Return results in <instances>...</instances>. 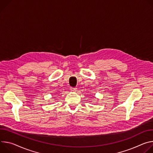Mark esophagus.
I'll return each mask as SVG.
<instances>
[{
  "label": "esophagus",
  "mask_w": 153,
  "mask_h": 153,
  "mask_svg": "<svg viewBox=\"0 0 153 153\" xmlns=\"http://www.w3.org/2000/svg\"><path fill=\"white\" fill-rule=\"evenodd\" d=\"M71 91H72V92H75V91H76L77 88H71Z\"/></svg>",
  "instance_id": "34e87169"
}]
</instances>
